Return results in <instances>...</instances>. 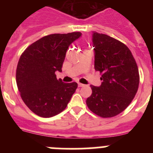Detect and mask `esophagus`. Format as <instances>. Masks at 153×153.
<instances>
[{
    "instance_id": "34e87169",
    "label": "esophagus",
    "mask_w": 153,
    "mask_h": 153,
    "mask_svg": "<svg viewBox=\"0 0 153 153\" xmlns=\"http://www.w3.org/2000/svg\"><path fill=\"white\" fill-rule=\"evenodd\" d=\"M85 85L83 84V83H78V86L79 87H82V86H84Z\"/></svg>"
}]
</instances>
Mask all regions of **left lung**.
Instances as JSON below:
<instances>
[{"label":"left lung","mask_w":153,"mask_h":153,"mask_svg":"<svg viewBox=\"0 0 153 153\" xmlns=\"http://www.w3.org/2000/svg\"><path fill=\"white\" fill-rule=\"evenodd\" d=\"M94 67L102 74L100 86L91 85L86 105L102 118L113 117L129 106L140 83L137 64L129 49L111 36L93 32Z\"/></svg>","instance_id":"8db88e82"}]
</instances>
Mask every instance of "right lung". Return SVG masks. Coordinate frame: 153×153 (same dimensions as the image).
<instances>
[{
  "mask_svg": "<svg viewBox=\"0 0 153 153\" xmlns=\"http://www.w3.org/2000/svg\"><path fill=\"white\" fill-rule=\"evenodd\" d=\"M80 32L54 33L30 45L20 57L16 71L17 88L24 103L39 117L49 118L63 111L77 88L75 82L56 79L69 46Z\"/></svg>",
  "mask_w": 153,
  "mask_h": 153,
  "instance_id": "right-lung-1",
  "label": "right lung"
}]
</instances>
